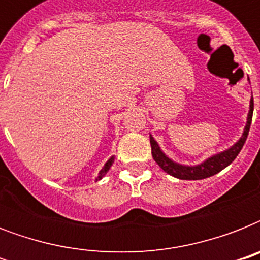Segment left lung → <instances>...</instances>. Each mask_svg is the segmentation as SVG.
<instances>
[{
	"label": "left lung",
	"instance_id": "1",
	"mask_svg": "<svg viewBox=\"0 0 260 260\" xmlns=\"http://www.w3.org/2000/svg\"><path fill=\"white\" fill-rule=\"evenodd\" d=\"M252 113H254V98H251L250 112H248V117H247L246 128H244L242 138L239 139V142L226 151H222L220 154L210 156L209 159H206L205 162L201 163V165H197V166H183V165L173 162L170 158H167L166 155L163 154L162 150L159 148L158 143L155 142V139L150 136L152 158L160 166V169H163V171H166L167 174H170V175L175 178H179V179L197 181V179H205V178L212 177L214 174L224 170L226 166H230L231 163L235 160V158L238 156L239 152L242 151L243 146H244V143L247 140V136H248V132H250Z\"/></svg>",
	"mask_w": 260,
	"mask_h": 260
}]
</instances>
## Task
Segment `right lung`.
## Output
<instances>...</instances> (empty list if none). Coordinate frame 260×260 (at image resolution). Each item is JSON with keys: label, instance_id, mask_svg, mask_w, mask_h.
<instances>
[{"label": "right lung", "instance_id": "add662e5", "mask_svg": "<svg viewBox=\"0 0 260 260\" xmlns=\"http://www.w3.org/2000/svg\"><path fill=\"white\" fill-rule=\"evenodd\" d=\"M113 162H114V156H112V158H110L109 160H108V162L105 163V166L102 167V170L100 171V174H98V177H97V181H100V179H101V178L104 177V175H105L106 173H108V170H109L110 166L113 165Z\"/></svg>", "mask_w": 260, "mask_h": 260}]
</instances>
